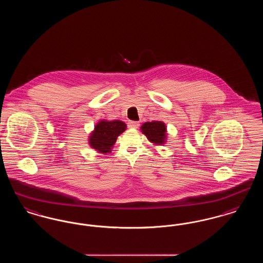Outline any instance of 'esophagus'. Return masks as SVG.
<instances>
[{
  "instance_id": "obj_1",
  "label": "esophagus",
  "mask_w": 263,
  "mask_h": 263,
  "mask_svg": "<svg viewBox=\"0 0 263 263\" xmlns=\"http://www.w3.org/2000/svg\"><path fill=\"white\" fill-rule=\"evenodd\" d=\"M140 126V123L137 121H129L128 122V127L129 128H138Z\"/></svg>"
}]
</instances>
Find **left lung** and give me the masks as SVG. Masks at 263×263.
<instances>
[{"instance_id":"obj_1","label":"left lung","mask_w":263,"mask_h":263,"mask_svg":"<svg viewBox=\"0 0 263 263\" xmlns=\"http://www.w3.org/2000/svg\"><path fill=\"white\" fill-rule=\"evenodd\" d=\"M141 130L152 143H155L156 145H161L164 143L166 137V129L162 121L146 122L142 125Z\"/></svg>"}]
</instances>
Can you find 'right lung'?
I'll return each mask as SVG.
<instances>
[{
    "label": "right lung",
    "instance_id": "1",
    "mask_svg": "<svg viewBox=\"0 0 263 263\" xmlns=\"http://www.w3.org/2000/svg\"><path fill=\"white\" fill-rule=\"evenodd\" d=\"M125 129V123L120 120H102L95 126V131L89 136V145L102 154L110 153L116 139Z\"/></svg>",
    "mask_w": 263,
    "mask_h": 263
}]
</instances>
